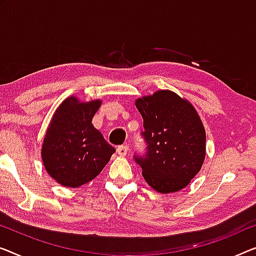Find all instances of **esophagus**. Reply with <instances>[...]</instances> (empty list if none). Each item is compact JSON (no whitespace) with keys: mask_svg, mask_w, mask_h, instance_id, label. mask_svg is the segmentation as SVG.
Listing matches in <instances>:
<instances>
[{"mask_svg":"<svg viewBox=\"0 0 256 256\" xmlns=\"http://www.w3.org/2000/svg\"><path fill=\"white\" fill-rule=\"evenodd\" d=\"M128 152V146H118L117 147V152L120 156H125Z\"/></svg>","mask_w":256,"mask_h":256,"instance_id":"1","label":"esophagus"}]
</instances>
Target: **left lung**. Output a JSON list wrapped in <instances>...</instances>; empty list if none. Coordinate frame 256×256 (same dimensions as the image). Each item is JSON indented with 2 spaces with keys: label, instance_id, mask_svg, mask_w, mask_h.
I'll return each mask as SVG.
<instances>
[{
  "label": "left lung",
  "instance_id": "8db88e82",
  "mask_svg": "<svg viewBox=\"0 0 256 256\" xmlns=\"http://www.w3.org/2000/svg\"><path fill=\"white\" fill-rule=\"evenodd\" d=\"M144 118V156H134L142 176L160 193L180 190L199 172L206 158V131L188 100L161 90L136 101Z\"/></svg>",
  "mask_w": 256,
  "mask_h": 256
}]
</instances>
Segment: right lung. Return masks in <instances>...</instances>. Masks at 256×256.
<instances>
[{
    "mask_svg": "<svg viewBox=\"0 0 256 256\" xmlns=\"http://www.w3.org/2000/svg\"><path fill=\"white\" fill-rule=\"evenodd\" d=\"M100 106V100L80 102L70 96L52 118L41 158L49 176L62 186L79 188L93 180L116 150L92 124Z\"/></svg>",
    "mask_w": 256,
    "mask_h": 256,
    "instance_id": "obj_1",
    "label": "right lung"
}]
</instances>
